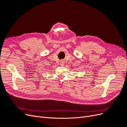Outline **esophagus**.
Returning a JSON list of instances; mask_svg holds the SVG:
<instances>
[{"instance_id": "1", "label": "esophagus", "mask_w": 127, "mask_h": 127, "mask_svg": "<svg viewBox=\"0 0 127 127\" xmlns=\"http://www.w3.org/2000/svg\"><path fill=\"white\" fill-rule=\"evenodd\" d=\"M60 64L61 66H64V61H61L60 63Z\"/></svg>"}]
</instances>
